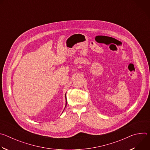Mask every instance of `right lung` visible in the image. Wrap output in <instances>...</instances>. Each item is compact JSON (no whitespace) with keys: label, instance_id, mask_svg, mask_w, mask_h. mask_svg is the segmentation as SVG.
<instances>
[{"label":"right lung","instance_id":"1","mask_svg":"<svg viewBox=\"0 0 150 150\" xmlns=\"http://www.w3.org/2000/svg\"><path fill=\"white\" fill-rule=\"evenodd\" d=\"M65 98H66V105H65V108H66L67 104V97H66V94H65Z\"/></svg>","mask_w":150,"mask_h":150}]
</instances>
